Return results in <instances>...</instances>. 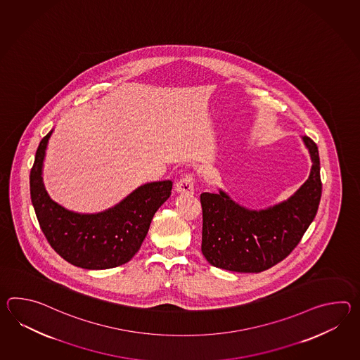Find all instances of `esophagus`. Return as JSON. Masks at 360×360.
<instances>
[{"mask_svg": "<svg viewBox=\"0 0 360 360\" xmlns=\"http://www.w3.org/2000/svg\"><path fill=\"white\" fill-rule=\"evenodd\" d=\"M193 186H195V181L191 174L184 176L178 184H176V191L182 192L186 195H192L193 193Z\"/></svg>", "mask_w": 360, "mask_h": 360, "instance_id": "obj_1", "label": "esophagus"}]
</instances>
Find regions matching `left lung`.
<instances>
[{
	"mask_svg": "<svg viewBox=\"0 0 360 360\" xmlns=\"http://www.w3.org/2000/svg\"><path fill=\"white\" fill-rule=\"evenodd\" d=\"M311 158L310 176L290 198L269 208L249 209L229 193L202 192L201 252L214 267L261 272L279 264L296 248L311 224L321 196L318 146L302 136Z\"/></svg>",
	"mask_w": 360,
	"mask_h": 360,
	"instance_id": "obj_1",
	"label": "left lung"
}]
</instances>
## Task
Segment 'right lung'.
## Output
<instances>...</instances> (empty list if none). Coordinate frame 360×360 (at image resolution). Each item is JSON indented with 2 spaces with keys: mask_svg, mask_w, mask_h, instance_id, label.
<instances>
[{
  "mask_svg": "<svg viewBox=\"0 0 360 360\" xmlns=\"http://www.w3.org/2000/svg\"><path fill=\"white\" fill-rule=\"evenodd\" d=\"M50 130L41 139L31 169V200L41 230L67 262L86 270H105L129 262L141 248L152 218L172 193V181L139 186L116 205L98 213H77L49 196L42 167Z\"/></svg>",
  "mask_w": 360,
  "mask_h": 360,
  "instance_id": "obj_1",
  "label": "right lung"
}]
</instances>
